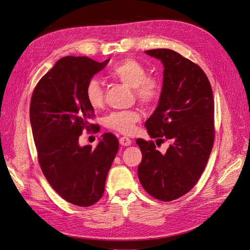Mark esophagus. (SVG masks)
<instances>
[{
  "instance_id": "34e87169",
  "label": "esophagus",
  "mask_w": 250,
  "mask_h": 250,
  "mask_svg": "<svg viewBox=\"0 0 250 250\" xmlns=\"http://www.w3.org/2000/svg\"><path fill=\"white\" fill-rule=\"evenodd\" d=\"M119 142H120V145L122 146H129L130 145L132 144V141H131V139L130 138H128V137H121L120 139H119Z\"/></svg>"
}]
</instances>
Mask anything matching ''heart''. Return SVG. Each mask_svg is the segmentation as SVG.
<instances>
[{
	"label": "heart",
	"instance_id": "obj_1",
	"mask_svg": "<svg viewBox=\"0 0 250 250\" xmlns=\"http://www.w3.org/2000/svg\"><path fill=\"white\" fill-rule=\"evenodd\" d=\"M109 76L123 84L132 87L135 99L144 105H150L156 102L161 92V83L154 76L146 75V70L134 59H124L115 65ZM85 99L92 109L98 110L104 105V92L101 82L90 79L85 87ZM140 120L137 110L113 112L105 118L104 125L114 131L130 134L134 131L135 124Z\"/></svg>",
	"mask_w": 250,
	"mask_h": 250
}]
</instances>
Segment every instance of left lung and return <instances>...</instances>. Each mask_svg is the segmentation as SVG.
I'll return each instance as SVG.
<instances>
[{
    "label": "left lung",
    "mask_w": 250,
    "mask_h": 250,
    "mask_svg": "<svg viewBox=\"0 0 250 250\" xmlns=\"http://www.w3.org/2000/svg\"><path fill=\"white\" fill-rule=\"evenodd\" d=\"M164 66L159 104L146 126L151 138L171 141L162 153L141 138L139 181L152 197L171 201L192 189L203 174L215 139L210 83L198 65L169 49L146 51Z\"/></svg>",
    "instance_id": "obj_1"
}]
</instances>
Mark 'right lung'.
Here are the masks:
<instances>
[{"mask_svg": "<svg viewBox=\"0 0 250 250\" xmlns=\"http://www.w3.org/2000/svg\"><path fill=\"white\" fill-rule=\"evenodd\" d=\"M110 59L99 63L87 57H64L35 86L30 124L42 171L55 191L68 203L90 207L104 192L106 175L119 141L104 133L97 147L79 146L82 130L96 128L85 87Z\"/></svg>", "mask_w": 250, "mask_h": 250, "instance_id": "1", "label": "right lung"}]
</instances>
